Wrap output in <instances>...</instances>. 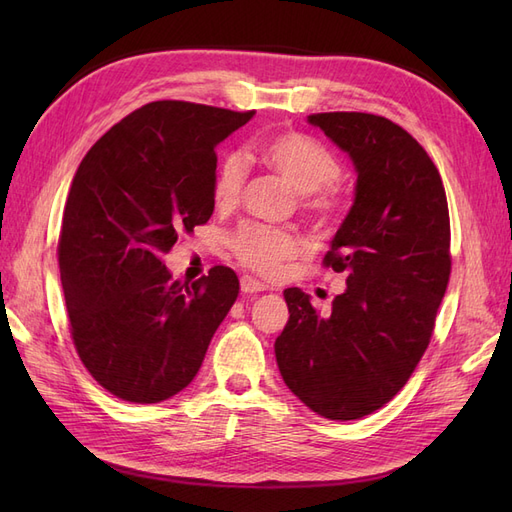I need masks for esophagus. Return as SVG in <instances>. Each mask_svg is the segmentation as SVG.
Here are the masks:
<instances>
[{"instance_id":"obj_1","label":"esophagus","mask_w":512,"mask_h":512,"mask_svg":"<svg viewBox=\"0 0 512 512\" xmlns=\"http://www.w3.org/2000/svg\"><path fill=\"white\" fill-rule=\"evenodd\" d=\"M262 290H267V284L254 280V277H250V275L241 277V292L243 294H256V292H262Z\"/></svg>"}]
</instances>
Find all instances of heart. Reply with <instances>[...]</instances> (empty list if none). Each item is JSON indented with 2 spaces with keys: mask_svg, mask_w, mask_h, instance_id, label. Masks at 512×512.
Wrapping results in <instances>:
<instances>
[{
  "mask_svg": "<svg viewBox=\"0 0 512 512\" xmlns=\"http://www.w3.org/2000/svg\"><path fill=\"white\" fill-rule=\"evenodd\" d=\"M258 158L273 173L290 183V188L303 196V207L318 218L327 220L337 211V194L331 183L339 177V162L333 153L318 141L297 132L275 134L258 145ZM245 181V164L237 153H226L213 177V200L218 207L237 203ZM232 252L243 265L273 275L282 262L292 258L299 243L290 232L260 224H247L232 235Z\"/></svg>",
  "mask_w": 512,
  "mask_h": 512,
  "instance_id": "obj_1",
  "label": "heart"
}]
</instances>
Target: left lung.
<instances>
[{"label": "left lung", "instance_id": "left-lung-1", "mask_svg": "<svg viewBox=\"0 0 512 512\" xmlns=\"http://www.w3.org/2000/svg\"><path fill=\"white\" fill-rule=\"evenodd\" d=\"M307 123L356 173L352 207L324 256L346 273V290L329 316L299 288L284 290L290 318L275 359L309 410L354 421L391 401L421 361L451 275V222L438 168L397 123L369 113Z\"/></svg>", "mask_w": 512, "mask_h": 512}]
</instances>
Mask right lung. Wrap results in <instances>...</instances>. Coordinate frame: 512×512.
Returning <instances> with one entry per match:
<instances>
[{"label":"right lung","mask_w":512,"mask_h":512,"mask_svg":"<svg viewBox=\"0 0 512 512\" xmlns=\"http://www.w3.org/2000/svg\"><path fill=\"white\" fill-rule=\"evenodd\" d=\"M250 113L160 100L123 117L72 179L59 271L72 339L89 374L132 404H158L198 374L237 301L228 267L185 286L164 254L215 207L218 147Z\"/></svg>","instance_id":"obj_1"}]
</instances>
